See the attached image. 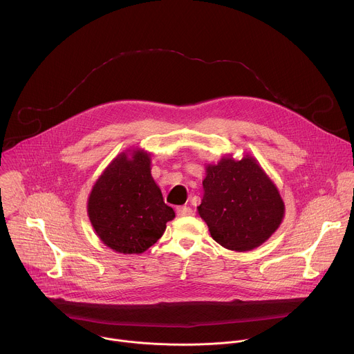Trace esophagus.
<instances>
[{"instance_id": "obj_1", "label": "esophagus", "mask_w": 354, "mask_h": 354, "mask_svg": "<svg viewBox=\"0 0 354 354\" xmlns=\"http://www.w3.org/2000/svg\"><path fill=\"white\" fill-rule=\"evenodd\" d=\"M176 214L179 217H186V216H192L193 210L190 207H187V206H180V207L176 209Z\"/></svg>"}]
</instances>
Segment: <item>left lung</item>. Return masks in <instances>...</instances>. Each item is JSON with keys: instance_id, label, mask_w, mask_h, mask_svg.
I'll list each match as a JSON object with an SVG mask.
<instances>
[{"instance_id": "8db88e82", "label": "left lung", "mask_w": 354, "mask_h": 354, "mask_svg": "<svg viewBox=\"0 0 354 354\" xmlns=\"http://www.w3.org/2000/svg\"><path fill=\"white\" fill-rule=\"evenodd\" d=\"M198 216L221 246L246 252L261 246L280 227L286 207L274 182L249 154H231L206 165Z\"/></svg>"}]
</instances>
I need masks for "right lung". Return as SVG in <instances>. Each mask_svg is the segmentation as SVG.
Here are the masks:
<instances>
[{
	"label": "right lung",
	"mask_w": 354,
	"mask_h": 354,
	"mask_svg": "<svg viewBox=\"0 0 354 354\" xmlns=\"http://www.w3.org/2000/svg\"><path fill=\"white\" fill-rule=\"evenodd\" d=\"M88 217L108 248L142 254L175 218L151 175V154L141 148L120 153L97 178L88 197Z\"/></svg>",
	"instance_id": "obj_1"
}]
</instances>
